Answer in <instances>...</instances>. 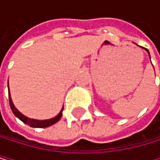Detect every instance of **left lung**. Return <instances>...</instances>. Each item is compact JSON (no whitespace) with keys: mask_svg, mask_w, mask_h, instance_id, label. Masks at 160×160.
Segmentation results:
<instances>
[{"mask_svg":"<svg viewBox=\"0 0 160 160\" xmlns=\"http://www.w3.org/2000/svg\"><path fill=\"white\" fill-rule=\"evenodd\" d=\"M146 51H147V52H148V53H149V51H148L147 49H146ZM149 56H150V53H149ZM150 58H151V57H150Z\"/></svg>","mask_w":160,"mask_h":160,"instance_id":"obj_1","label":"left lung"}]
</instances>
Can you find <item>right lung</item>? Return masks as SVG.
Returning <instances> with one entry per match:
<instances>
[{
  "label": "right lung",
  "mask_w": 160,
  "mask_h": 160,
  "mask_svg": "<svg viewBox=\"0 0 160 160\" xmlns=\"http://www.w3.org/2000/svg\"><path fill=\"white\" fill-rule=\"evenodd\" d=\"M8 98H9V104H10V108L12 110V112L14 113V115L16 116L17 118H19L22 122H24L25 124L28 125L29 127H32V128H47V127H50L53 124H56L62 116V111H63V108L61 109V111L58 113V115H57L56 117H53L52 119H49V120H35V119H30V118H28L26 117L25 115H23L19 110H18L12 102V100H11V97H10V92L8 91Z\"/></svg>",
  "instance_id": "obj_1"
}]
</instances>
